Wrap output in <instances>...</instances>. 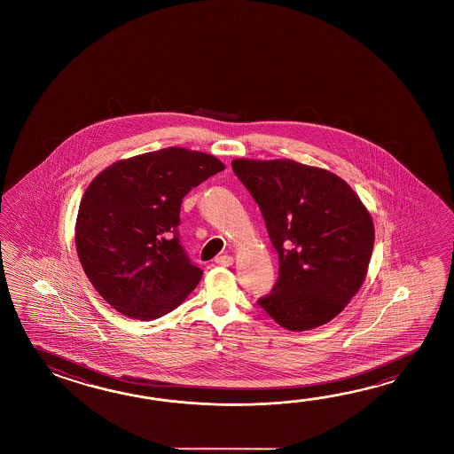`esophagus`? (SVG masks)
<instances>
[{
	"mask_svg": "<svg viewBox=\"0 0 454 454\" xmlns=\"http://www.w3.org/2000/svg\"><path fill=\"white\" fill-rule=\"evenodd\" d=\"M214 261L219 266H231L233 264V258H231V254H221V256H217Z\"/></svg>",
	"mask_w": 454,
	"mask_h": 454,
	"instance_id": "obj_1",
	"label": "esophagus"
}]
</instances>
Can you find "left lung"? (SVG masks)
Masks as SVG:
<instances>
[{"mask_svg":"<svg viewBox=\"0 0 454 454\" xmlns=\"http://www.w3.org/2000/svg\"><path fill=\"white\" fill-rule=\"evenodd\" d=\"M260 206L279 278L258 305L282 328H318L357 294L375 229L357 194L338 175L295 160L231 162Z\"/></svg>","mask_w":454,"mask_h":454,"instance_id":"8db88e82","label":"left lung"}]
</instances>
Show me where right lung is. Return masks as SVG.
Masks as SVG:
<instances>
[{"label":"right lung","instance_id":"1","mask_svg":"<svg viewBox=\"0 0 454 454\" xmlns=\"http://www.w3.org/2000/svg\"><path fill=\"white\" fill-rule=\"evenodd\" d=\"M223 168L214 155L168 147L110 165L89 184L77 213V256L116 311L160 318L198 286L203 270L180 243V207Z\"/></svg>","mask_w":454,"mask_h":454}]
</instances>
